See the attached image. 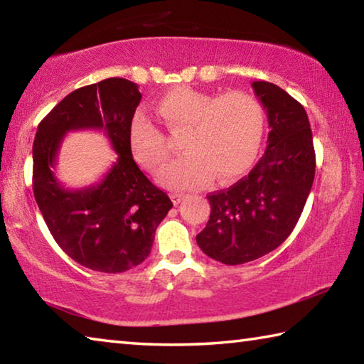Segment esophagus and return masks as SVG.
Instances as JSON below:
<instances>
[{
  "mask_svg": "<svg viewBox=\"0 0 364 364\" xmlns=\"http://www.w3.org/2000/svg\"><path fill=\"white\" fill-rule=\"evenodd\" d=\"M184 194H181V193H173L171 194V200H173V204H180V202H183L184 200Z\"/></svg>",
  "mask_w": 364,
  "mask_h": 364,
  "instance_id": "esophagus-1",
  "label": "esophagus"
}]
</instances>
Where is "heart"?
I'll return each mask as SVG.
<instances>
[{
	"instance_id": "1",
	"label": "heart",
	"mask_w": 364,
	"mask_h": 364,
	"mask_svg": "<svg viewBox=\"0 0 364 364\" xmlns=\"http://www.w3.org/2000/svg\"><path fill=\"white\" fill-rule=\"evenodd\" d=\"M157 112L171 134H181L184 151L159 171L157 181L171 191H189L210 183L231 181L250 168L260 149L264 112L255 96L244 91L215 96L180 86L165 93ZM134 157L147 170L168 159L165 134L149 117L138 112L130 123Z\"/></svg>"
}]
</instances>
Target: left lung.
Instances as JSON below:
<instances>
[{
	"label": "left lung",
	"mask_w": 364,
	"mask_h": 364,
	"mask_svg": "<svg viewBox=\"0 0 364 364\" xmlns=\"http://www.w3.org/2000/svg\"><path fill=\"white\" fill-rule=\"evenodd\" d=\"M267 110V151L250 173L226 191L208 194L210 218L196 236L213 260L241 264L286 241L297 225L315 178V147L304 106L278 85L252 83Z\"/></svg>",
	"instance_id": "obj_1"
}]
</instances>
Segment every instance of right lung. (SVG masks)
<instances>
[{"label": "right lung", "instance_id": "obj_1", "mask_svg": "<svg viewBox=\"0 0 364 364\" xmlns=\"http://www.w3.org/2000/svg\"><path fill=\"white\" fill-rule=\"evenodd\" d=\"M139 101L136 83L102 80L67 95L35 134L33 194L48 230L72 260L101 273L143 263L157 226L173 207L133 159L130 123ZM78 129L104 131L117 160L101 182L67 190L53 170L63 136Z\"/></svg>", "mask_w": 364, "mask_h": 364}]
</instances>
